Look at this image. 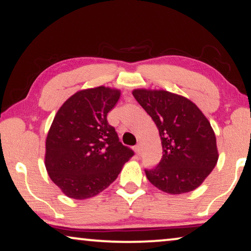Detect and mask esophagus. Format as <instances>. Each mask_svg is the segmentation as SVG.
I'll return each mask as SVG.
<instances>
[{
  "instance_id": "34e87169",
  "label": "esophagus",
  "mask_w": 251,
  "mask_h": 251,
  "mask_svg": "<svg viewBox=\"0 0 251 251\" xmlns=\"http://www.w3.org/2000/svg\"><path fill=\"white\" fill-rule=\"evenodd\" d=\"M135 152L137 153V155L141 154V152H142V145H141V143H137L135 145Z\"/></svg>"
}]
</instances>
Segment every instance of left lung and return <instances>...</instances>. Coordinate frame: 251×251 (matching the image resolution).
<instances>
[{"instance_id":"left-lung-1","label":"left lung","mask_w":251,"mask_h":251,"mask_svg":"<svg viewBox=\"0 0 251 251\" xmlns=\"http://www.w3.org/2000/svg\"><path fill=\"white\" fill-rule=\"evenodd\" d=\"M132 93L151 116L161 138V161L145 170L149 181L173 195L193 192L212 173L219 159L208 119L195 103L176 93L149 89H135Z\"/></svg>"}]
</instances>
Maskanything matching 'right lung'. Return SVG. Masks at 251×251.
I'll return each mask as SVG.
<instances>
[{
  "mask_svg": "<svg viewBox=\"0 0 251 251\" xmlns=\"http://www.w3.org/2000/svg\"><path fill=\"white\" fill-rule=\"evenodd\" d=\"M119 97L121 90L103 85L81 90L56 113L46 138L45 166L67 197L98 195L134 155L107 121Z\"/></svg>",
  "mask_w": 251,
  "mask_h": 251,
  "instance_id": "add662e5",
  "label": "right lung"
}]
</instances>
